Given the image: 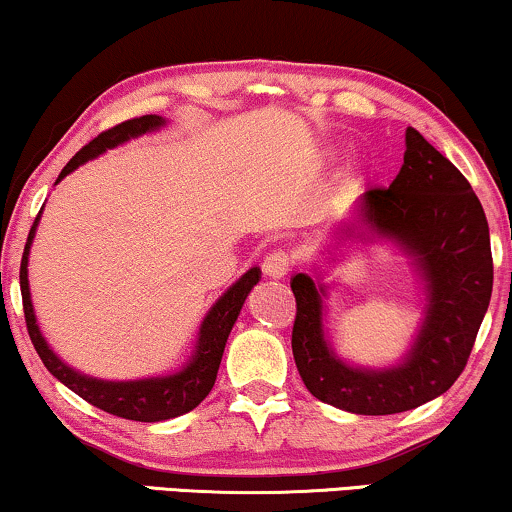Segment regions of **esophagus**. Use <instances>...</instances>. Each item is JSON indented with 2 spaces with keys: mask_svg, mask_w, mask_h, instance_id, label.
<instances>
[{
  "mask_svg": "<svg viewBox=\"0 0 512 512\" xmlns=\"http://www.w3.org/2000/svg\"><path fill=\"white\" fill-rule=\"evenodd\" d=\"M263 270H265V275L272 277V279H282V277L289 275V270H291L289 251H284V249L270 251V254L265 256V261H263Z\"/></svg>",
  "mask_w": 512,
  "mask_h": 512,
  "instance_id": "esophagus-1",
  "label": "esophagus"
}]
</instances>
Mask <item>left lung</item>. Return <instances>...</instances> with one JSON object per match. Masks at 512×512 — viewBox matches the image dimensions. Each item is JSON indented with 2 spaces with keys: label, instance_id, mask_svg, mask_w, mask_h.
Masks as SVG:
<instances>
[{
  "label": "left lung",
  "instance_id": "left-lung-1",
  "mask_svg": "<svg viewBox=\"0 0 512 512\" xmlns=\"http://www.w3.org/2000/svg\"><path fill=\"white\" fill-rule=\"evenodd\" d=\"M356 233L391 240L415 261L426 286L417 338L394 368L349 366L326 342V286L298 272L293 359L319 401L356 415H394L445 394L466 368L492 298L489 226L464 174L408 128L401 172L389 188H370L356 202V223L345 235Z\"/></svg>",
  "mask_w": 512,
  "mask_h": 512
}]
</instances>
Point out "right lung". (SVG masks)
I'll return each instance as SVG.
<instances>
[{"mask_svg": "<svg viewBox=\"0 0 512 512\" xmlns=\"http://www.w3.org/2000/svg\"><path fill=\"white\" fill-rule=\"evenodd\" d=\"M165 118L149 114L130 118V121L118 123L114 128L104 130L97 135L93 142H88L69 163L62 167L58 181L74 172L76 167L88 163L104 153L107 149L128 142L132 137L146 135L163 128ZM55 181V184H58ZM41 216V212H39ZM39 216L34 219L30 235H27L23 261H20V293H23V310H25V324L27 333H30L32 345L37 349L39 359L44 361L48 373L79 394L83 401H88L95 408H100L109 415L135 419V422H163V419H172L179 415H186L193 408L205 401L209 391H212L216 382V373H219L223 349H226L228 335L233 331L237 314H240L244 300H247L249 291L254 289L261 279V270L251 268L223 293V296L212 305L207 317L202 319L198 342H195L193 356L179 373L163 375V377H146V380H130V382H109V380H95V377L76 373L67 363L58 359V354L48 347V342L41 335L37 326V317H34V307L30 298V282H27V256H30V247L37 233Z\"/></svg>", "mask_w": 512, "mask_h": 512, "instance_id": "right-lung-1", "label": "right lung"}]
</instances>
